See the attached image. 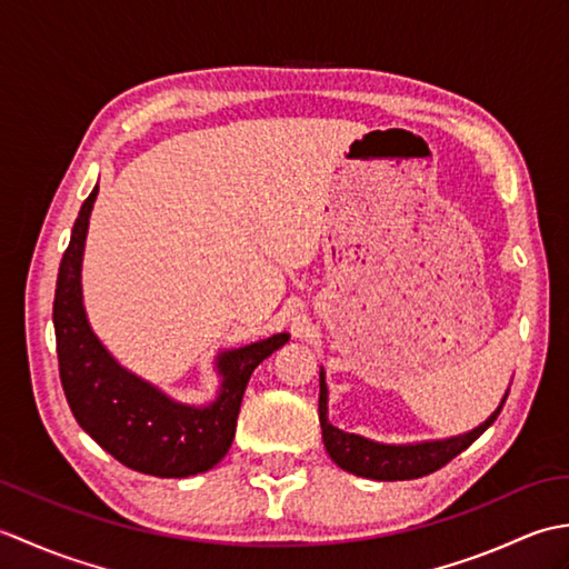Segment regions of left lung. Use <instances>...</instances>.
<instances>
[{
    "label": "left lung",
    "instance_id": "obj_1",
    "mask_svg": "<svg viewBox=\"0 0 569 569\" xmlns=\"http://www.w3.org/2000/svg\"><path fill=\"white\" fill-rule=\"evenodd\" d=\"M509 398L506 391L501 406L493 413L465 435L447 440H430V442H416V445H383L361 438L355 432H345L335 428L328 420V383H325V373L320 371V428H322V442L325 450L332 457L335 465H340L345 471H352L357 477L377 479V481H403V479H418L432 475L440 467H445L450 459L475 442L481 432H485Z\"/></svg>",
    "mask_w": 569,
    "mask_h": 569
}]
</instances>
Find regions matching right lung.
Returning a JSON list of instances; mask_svg holds the SVG:
<instances>
[{
    "mask_svg": "<svg viewBox=\"0 0 569 569\" xmlns=\"http://www.w3.org/2000/svg\"><path fill=\"white\" fill-rule=\"evenodd\" d=\"M98 186L82 202L60 259L53 325L60 383L72 416L102 450L143 475L180 479L212 469L234 440L241 396L251 371L291 335L278 332L217 355L220 393L208 406H186L127 371L92 332L82 306V251Z\"/></svg>",
    "mask_w": 569,
    "mask_h": 569,
    "instance_id": "right-lung-1",
    "label": "right lung"
}]
</instances>
